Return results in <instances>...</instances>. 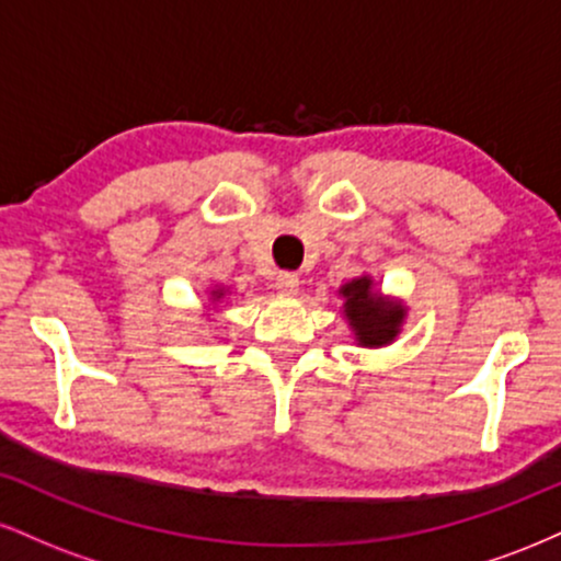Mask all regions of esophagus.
I'll use <instances>...</instances> for the list:
<instances>
[{
  "label": "esophagus",
  "instance_id": "34e87169",
  "mask_svg": "<svg viewBox=\"0 0 561 561\" xmlns=\"http://www.w3.org/2000/svg\"><path fill=\"white\" fill-rule=\"evenodd\" d=\"M276 289L285 295H295L300 289V276L295 272H279L276 274Z\"/></svg>",
  "mask_w": 561,
  "mask_h": 561
}]
</instances>
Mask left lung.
I'll list each match as a JSON object with an SVG mask.
<instances>
[{
  "label": "left lung",
  "instance_id": "8db88e82",
  "mask_svg": "<svg viewBox=\"0 0 561 561\" xmlns=\"http://www.w3.org/2000/svg\"><path fill=\"white\" fill-rule=\"evenodd\" d=\"M337 293L345 300L343 313L358 345L382 347L398 337L405 319L403 302L382 298L371 276L351 279Z\"/></svg>",
  "mask_w": 561,
  "mask_h": 561
}]
</instances>
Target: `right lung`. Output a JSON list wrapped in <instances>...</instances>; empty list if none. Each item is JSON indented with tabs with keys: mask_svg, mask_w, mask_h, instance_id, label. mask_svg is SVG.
I'll use <instances>...</instances> for the list:
<instances>
[{
	"mask_svg": "<svg viewBox=\"0 0 561 561\" xmlns=\"http://www.w3.org/2000/svg\"><path fill=\"white\" fill-rule=\"evenodd\" d=\"M210 295H214V300H218V298H224V289H214V293H210Z\"/></svg>",
	"mask_w": 561,
	"mask_h": 561,
	"instance_id": "1",
	"label": "right lung"
}]
</instances>
